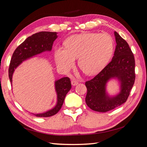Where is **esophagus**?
<instances>
[{
  "label": "esophagus",
  "instance_id": "obj_1",
  "mask_svg": "<svg viewBox=\"0 0 147 147\" xmlns=\"http://www.w3.org/2000/svg\"><path fill=\"white\" fill-rule=\"evenodd\" d=\"M78 84V81L75 78H73L72 80V84L73 86H76Z\"/></svg>",
  "mask_w": 147,
  "mask_h": 147
}]
</instances>
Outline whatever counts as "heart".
Segmentation results:
<instances>
[{"instance_id": "heart-1", "label": "heart", "mask_w": 147, "mask_h": 147, "mask_svg": "<svg viewBox=\"0 0 147 147\" xmlns=\"http://www.w3.org/2000/svg\"><path fill=\"white\" fill-rule=\"evenodd\" d=\"M112 38L106 34L84 33L74 35L65 41V48H58L55 52L57 64L69 70L78 58V65L86 75L95 74L104 67L112 55Z\"/></svg>"}]
</instances>
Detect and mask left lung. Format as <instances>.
Instances as JSON below:
<instances>
[{"mask_svg": "<svg viewBox=\"0 0 147 147\" xmlns=\"http://www.w3.org/2000/svg\"><path fill=\"white\" fill-rule=\"evenodd\" d=\"M114 34L117 46L112 61L94 78L85 83L86 103L96 112H107L125 103L135 82L134 55L125 40L117 32ZM111 78H117L120 82V92L113 97L106 92V84Z\"/></svg>", "mask_w": 147, "mask_h": 147, "instance_id": "obj_1", "label": "left lung"}]
</instances>
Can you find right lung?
<instances>
[{
  "mask_svg": "<svg viewBox=\"0 0 147 147\" xmlns=\"http://www.w3.org/2000/svg\"><path fill=\"white\" fill-rule=\"evenodd\" d=\"M57 37V32L42 31L29 37L16 48L12 55L8 69V76L11 85L13 74L17 67L30 57L44 51H50L53 42ZM71 88L72 86L69 77H63L56 80L55 82V89L57 93L56 106L45 113L33 114L37 117H49L56 114L61 109L65 96Z\"/></svg>",
  "mask_w": 147,
  "mask_h": 147,
  "instance_id": "add662e5",
  "label": "right lung"
}]
</instances>
